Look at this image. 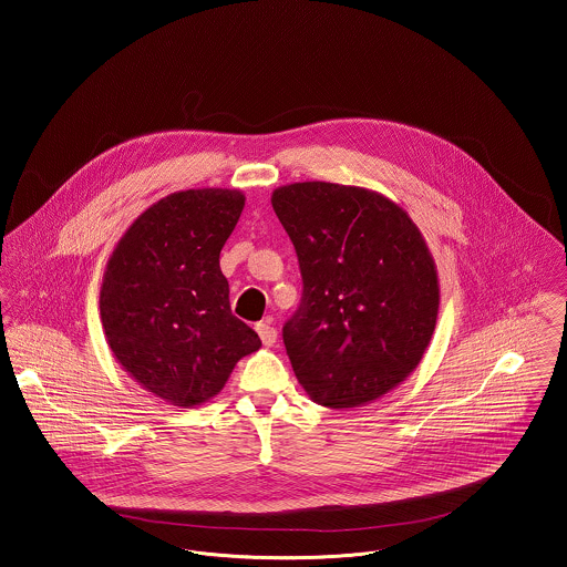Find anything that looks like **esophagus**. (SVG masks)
<instances>
[{
    "label": "esophagus",
    "instance_id": "obj_1",
    "mask_svg": "<svg viewBox=\"0 0 567 567\" xmlns=\"http://www.w3.org/2000/svg\"><path fill=\"white\" fill-rule=\"evenodd\" d=\"M255 329H257V333H259V338H261V342H264L266 347H271V344L276 342L278 331H276L268 321H266V323H257Z\"/></svg>",
    "mask_w": 567,
    "mask_h": 567
}]
</instances>
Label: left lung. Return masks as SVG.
Returning <instances> with one entry per match:
<instances>
[{"mask_svg":"<svg viewBox=\"0 0 567 567\" xmlns=\"http://www.w3.org/2000/svg\"><path fill=\"white\" fill-rule=\"evenodd\" d=\"M271 208L296 246L301 301L282 327L310 400L370 404L421 363L440 287L432 252L404 208L377 190L293 183Z\"/></svg>","mask_w":567,"mask_h":567,"instance_id":"1","label":"left lung"}]
</instances>
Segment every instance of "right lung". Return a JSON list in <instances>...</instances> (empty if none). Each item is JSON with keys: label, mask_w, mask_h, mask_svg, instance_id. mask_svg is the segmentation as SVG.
<instances>
[{"label": "right lung", "mask_w": 567, "mask_h": 567, "mask_svg": "<svg viewBox=\"0 0 567 567\" xmlns=\"http://www.w3.org/2000/svg\"><path fill=\"white\" fill-rule=\"evenodd\" d=\"M238 189L172 193L135 218L110 255L100 312L123 370L163 402L204 404L259 336L231 315L218 257L243 215Z\"/></svg>", "instance_id": "1"}]
</instances>
